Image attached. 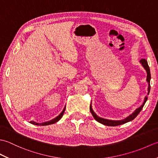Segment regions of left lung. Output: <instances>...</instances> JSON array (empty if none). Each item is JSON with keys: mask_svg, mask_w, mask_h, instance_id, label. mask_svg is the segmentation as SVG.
Instances as JSON below:
<instances>
[{"mask_svg": "<svg viewBox=\"0 0 158 158\" xmlns=\"http://www.w3.org/2000/svg\"><path fill=\"white\" fill-rule=\"evenodd\" d=\"M140 62L141 63L142 66L144 67V69L146 70L147 73V81L148 82V94H147L149 95V92H150V80H151V73H150V69H149V66L148 65V63H147V61L145 59H141L140 60ZM147 98H148V96H146L145 100H144V102L143 105L140 106L139 108L136 109L135 112L131 114L130 115H129L128 117H127L126 118H125L124 119L122 120H110V119H104L102 118V117H100L98 115H96V114L94 112V110H92V103L90 104V106H89V110H90V112L92 114V115L94 117V118L97 122H98L99 123L104 124V125L105 126H119V125H122V124L123 123H126L128 122H130V121L133 120L135 118V117L139 115V113L140 112V110H142V109L143 108L144 105H145V104L147 101Z\"/></svg>", "mask_w": 158, "mask_h": 158, "instance_id": "1", "label": "left lung"}]
</instances>
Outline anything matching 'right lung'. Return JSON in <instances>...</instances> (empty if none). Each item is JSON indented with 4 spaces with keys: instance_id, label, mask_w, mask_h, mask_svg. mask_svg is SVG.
Instances as JSON below:
<instances>
[{
    "instance_id": "obj_1",
    "label": "right lung",
    "mask_w": 158,
    "mask_h": 158,
    "mask_svg": "<svg viewBox=\"0 0 158 158\" xmlns=\"http://www.w3.org/2000/svg\"><path fill=\"white\" fill-rule=\"evenodd\" d=\"M65 108H66V106L64 107V109H63V110L62 111V113H60L58 117H56V118L49 121V122H43V123H36V122H34V121H32V122H31V123L34 124V125H37V126H47V125H50V124L55 123H56L57 122H58V121L62 118V117L63 116V114H64V113Z\"/></svg>"
}]
</instances>
